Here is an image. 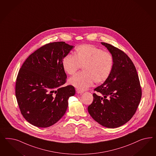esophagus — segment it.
I'll return each mask as SVG.
<instances>
[{
    "mask_svg": "<svg viewBox=\"0 0 156 156\" xmlns=\"http://www.w3.org/2000/svg\"><path fill=\"white\" fill-rule=\"evenodd\" d=\"M76 93H78V94H82V93H83V92H84V91H83V90H80V89H76Z\"/></svg>",
    "mask_w": 156,
    "mask_h": 156,
    "instance_id": "esophagus-1",
    "label": "esophagus"
}]
</instances>
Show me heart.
Wrapping results in <instances>:
<instances>
[{
  "instance_id": "obj_1",
  "label": "heart",
  "mask_w": 156,
  "mask_h": 156,
  "mask_svg": "<svg viewBox=\"0 0 156 156\" xmlns=\"http://www.w3.org/2000/svg\"><path fill=\"white\" fill-rule=\"evenodd\" d=\"M114 65V59L109 51H103L92 44H82L76 47L74 55H67L62 61L63 69L68 75H73L82 67V73L73 76L69 83L84 90L109 78Z\"/></svg>"
}]
</instances>
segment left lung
<instances>
[{
	"instance_id": "1",
	"label": "left lung",
	"mask_w": 156,
	"mask_h": 156,
	"mask_svg": "<svg viewBox=\"0 0 156 156\" xmlns=\"http://www.w3.org/2000/svg\"><path fill=\"white\" fill-rule=\"evenodd\" d=\"M114 59L109 78L94 90L88 112L105 127L115 128L128 122L136 113L141 99L142 90L136 67L128 55L117 47L101 42Z\"/></svg>"
}]
</instances>
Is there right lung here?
<instances>
[{"instance_id":"obj_1","label":"right lung","mask_w":156,"mask_h":156,"mask_svg":"<svg viewBox=\"0 0 156 156\" xmlns=\"http://www.w3.org/2000/svg\"><path fill=\"white\" fill-rule=\"evenodd\" d=\"M73 48L65 42L47 43L32 53L19 70L17 102L24 118L35 126L57 122L66 112L69 98L76 93L74 86H63L67 76L62 61Z\"/></svg>"}]
</instances>
